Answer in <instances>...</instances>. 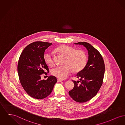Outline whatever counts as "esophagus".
Segmentation results:
<instances>
[{
  "label": "esophagus",
  "instance_id": "34e87169",
  "mask_svg": "<svg viewBox=\"0 0 125 125\" xmlns=\"http://www.w3.org/2000/svg\"><path fill=\"white\" fill-rule=\"evenodd\" d=\"M62 81H63L62 79H60V78H58V82H62Z\"/></svg>",
  "mask_w": 125,
  "mask_h": 125
}]
</instances>
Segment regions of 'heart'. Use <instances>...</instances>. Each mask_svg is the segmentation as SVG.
Segmentation results:
<instances>
[{
    "label": "heart",
    "mask_w": 125,
    "mask_h": 125,
    "mask_svg": "<svg viewBox=\"0 0 125 125\" xmlns=\"http://www.w3.org/2000/svg\"><path fill=\"white\" fill-rule=\"evenodd\" d=\"M57 51L61 54L66 56L65 64L61 66H57L52 71L53 75L61 79H65L68 76L71 72L72 68L74 71H79L82 70L87 63V57L84 52L81 50L75 49L71 47L62 45L57 49ZM44 60L50 66L54 65L53 53L51 52L45 54Z\"/></svg>",
    "instance_id": "obj_1"
}]
</instances>
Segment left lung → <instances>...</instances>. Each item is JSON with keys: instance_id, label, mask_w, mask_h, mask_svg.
Wrapping results in <instances>:
<instances>
[{"instance_id": "left-lung-1", "label": "left lung", "mask_w": 125, "mask_h": 125, "mask_svg": "<svg viewBox=\"0 0 125 125\" xmlns=\"http://www.w3.org/2000/svg\"><path fill=\"white\" fill-rule=\"evenodd\" d=\"M83 45L88 52V60L84 67L77 73L80 81H73V88L69 92L70 96L76 102L84 103L94 97L102 84L105 72L103 57L95 48L86 42L74 43Z\"/></svg>"}]
</instances>
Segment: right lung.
Masks as SVG:
<instances>
[{
	"mask_svg": "<svg viewBox=\"0 0 125 125\" xmlns=\"http://www.w3.org/2000/svg\"><path fill=\"white\" fill-rule=\"evenodd\" d=\"M52 43L35 42L29 44L23 50L19 59L17 72L20 83L24 91L31 97L42 99L52 93L57 79L49 76L47 80H42L41 75L49 68L44 58L46 49Z\"/></svg>",
	"mask_w": 125,
	"mask_h": 125,
	"instance_id": "obj_1",
	"label": "right lung"
}]
</instances>
